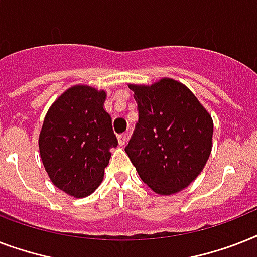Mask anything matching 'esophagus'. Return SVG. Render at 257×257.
I'll return each mask as SVG.
<instances>
[{
	"instance_id": "obj_1",
	"label": "esophagus",
	"mask_w": 257,
	"mask_h": 257,
	"mask_svg": "<svg viewBox=\"0 0 257 257\" xmlns=\"http://www.w3.org/2000/svg\"><path fill=\"white\" fill-rule=\"evenodd\" d=\"M118 144L121 145V147H124L125 144H126V141H128L129 136H128V133H122V135H118Z\"/></svg>"
}]
</instances>
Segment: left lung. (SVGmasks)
Returning a JSON list of instances; mask_svg holds the SVG:
<instances>
[{"label":"left lung","instance_id":"obj_1","mask_svg":"<svg viewBox=\"0 0 257 257\" xmlns=\"http://www.w3.org/2000/svg\"><path fill=\"white\" fill-rule=\"evenodd\" d=\"M129 89L139 122L125 152L137 173L160 195L187 188L211 155L212 117L187 86L172 78Z\"/></svg>","mask_w":257,"mask_h":257}]
</instances>
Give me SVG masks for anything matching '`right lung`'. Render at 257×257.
<instances>
[{
    "instance_id": "add662e5",
    "label": "right lung",
    "mask_w": 257,
    "mask_h": 257,
    "mask_svg": "<svg viewBox=\"0 0 257 257\" xmlns=\"http://www.w3.org/2000/svg\"><path fill=\"white\" fill-rule=\"evenodd\" d=\"M104 90L76 85L46 113L40 133V155L52 183L74 197L96 191L118 144L112 118L104 109Z\"/></svg>"
}]
</instances>
